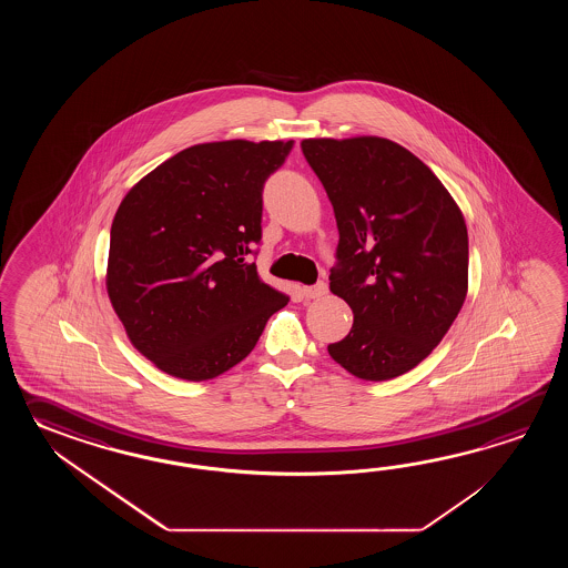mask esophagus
<instances>
[{
  "label": "esophagus",
  "instance_id": "esophagus-1",
  "mask_svg": "<svg viewBox=\"0 0 568 568\" xmlns=\"http://www.w3.org/2000/svg\"><path fill=\"white\" fill-rule=\"evenodd\" d=\"M326 292H328V286L321 280V282H316L313 286H306V288H304V296H306V298H323Z\"/></svg>",
  "mask_w": 568,
  "mask_h": 568
}]
</instances>
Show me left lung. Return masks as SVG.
<instances>
[{
    "instance_id": "left-lung-1",
    "label": "left lung",
    "mask_w": 568,
    "mask_h": 568,
    "mask_svg": "<svg viewBox=\"0 0 568 568\" xmlns=\"http://www.w3.org/2000/svg\"><path fill=\"white\" fill-rule=\"evenodd\" d=\"M301 148L337 219L331 292L353 311L349 335L328 355L369 382L406 374L447 335L467 296L459 206L396 142L304 140Z\"/></svg>"
}]
</instances>
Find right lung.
<instances>
[{"mask_svg":"<svg viewBox=\"0 0 568 568\" xmlns=\"http://www.w3.org/2000/svg\"><path fill=\"white\" fill-rule=\"evenodd\" d=\"M294 142L186 148L138 182L111 225L109 301L133 347L166 374L211 379L245 359L290 301L252 255L264 184Z\"/></svg>","mask_w":568,"mask_h":568,"instance_id":"1","label":"right lung"}]
</instances>
